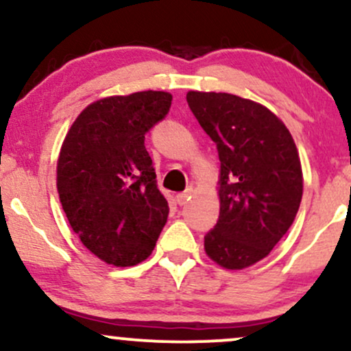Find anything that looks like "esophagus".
<instances>
[{
	"instance_id": "1",
	"label": "esophagus",
	"mask_w": 351,
	"mask_h": 351,
	"mask_svg": "<svg viewBox=\"0 0 351 351\" xmlns=\"http://www.w3.org/2000/svg\"><path fill=\"white\" fill-rule=\"evenodd\" d=\"M193 196V188H188L186 191L184 193H180V195H176V203L180 204V206H183V204H186L188 203V199L191 198Z\"/></svg>"
}]
</instances>
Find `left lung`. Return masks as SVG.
Wrapping results in <instances>:
<instances>
[{
	"label": "left lung",
	"instance_id": "8db88e82",
	"mask_svg": "<svg viewBox=\"0 0 351 351\" xmlns=\"http://www.w3.org/2000/svg\"><path fill=\"white\" fill-rule=\"evenodd\" d=\"M188 106L219 155V219L204 251L231 271L269 256L299 211L304 176L291 132L267 107L226 92L189 90Z\"/></svg>",
	"mask_w": 351,
	"mask_h": 351
}]
</instances>
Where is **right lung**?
I'll list each match as a JSON object with an SVG mask.
<instances>
[{
    "label": "right lung",
    "instance_id": "obj_1",
    "mask_svg": "<svg viewBox=\"0 0 351 351\" xmlns=\"http://www.w3.org/2000/svg\"><path fill=\"white\" fill-rule=\"evenodd\" d=\"M171 94L143 90L92 102L71 125L58 158V193L82 244L130 267L150 256L167 223L145 134L168 114Z\"/></svg>",
    "mask_w": 351,
    "mask_h": 351
}]
</instances>
